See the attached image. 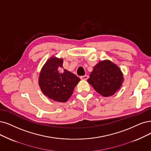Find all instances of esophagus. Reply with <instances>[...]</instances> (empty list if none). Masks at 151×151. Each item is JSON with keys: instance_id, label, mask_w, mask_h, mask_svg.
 Masks as SVG:
<instances>
[{"instance_id": "esophagus-1", "label": "esophagus", "mask_w": 151, "mask_h": 151, "mask_svg": "<svg viewBox=\"0 0 151 151\" xmlns=\"http://www.w3.org/2000/svg\"><path fill=\"white\" fill-rule=\"evenodd\" d=\"M80 78L81 80H86L88 78V75H84V76H81L80 77Z\"/></svg>"}]
</instances>
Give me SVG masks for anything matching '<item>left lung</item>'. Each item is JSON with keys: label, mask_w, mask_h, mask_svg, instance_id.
<instances>
[{"label": "left lung", "mask_w": 151, "mask_h": 151, "mask_svg": "<svg viewBox=\"0 0 151 151\" xmlns=\"http://www.w3.org/2000/svg\"><path fill=\"white\" fill-rule=\"evenodd\" d=\"M88 82L101 95H113L122 86L124 81L119 67L109 60L101 61L94 66Z\"/></svg>", "instance_id": "8db88e82"}]
</instances>
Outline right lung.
Masks as SVG:
<instances>
[{"label":"right lung","instance_id":"obj_1","mask_svg":"<svg viewBox=\"0 0 151 151\" xmlns=\"http://www.w3.org/2000/svg\"><path fill=\"white\" fill-rule=\"evenodd\" d=\"M63 59L51 57L43 66L38 84L43 94L55 101L65 103L80 81L77 76L63 69Z\"/></svg>","mask_w":151,"mask_h":151}]
</instances>
